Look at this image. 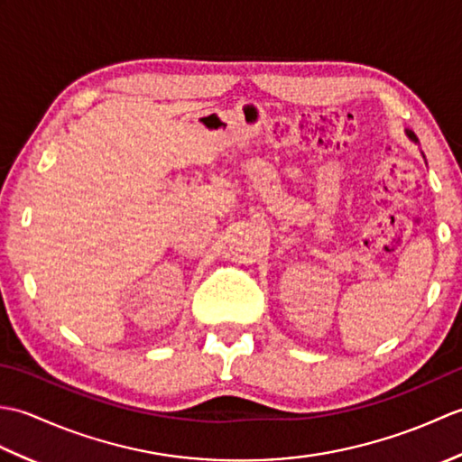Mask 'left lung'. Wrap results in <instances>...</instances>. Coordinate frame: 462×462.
Returning a JSON list of instances; mask_svg holds the SVG:
<instances>
[{"mask_svg":"<svg viewBox=\"0 0 462 462\" xmlns=\"http://www.w3.org/2000/svg\"><path fill=\"white\" fill-rule=\"evenodd\" d=\"M405 133H407V136H409V139H411V141H415V143H419V141H417V136H415V133H411V131H405Z\"/></svg>","mask_w":462,"mask_h":462,"instance_id":"8db88e82","label":"left lung"}]
</instances>
